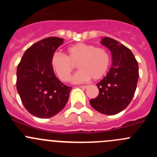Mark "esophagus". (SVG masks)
<instances>
[{
  "label": "esophagus",
  "mask_w": 157,
  "mask_h": 157,
  "mask_svg": "<svg viewBox=\"0 0 157 157\" xmlns=\"http://www.w3.org/2000/svg\"><path fill=\"white\" fill-rule=\"evenodd\" d=\"M80 87L82 89H86L88 86H80Z\"/></svg>",
  "instance_id": "esophagus-1"
}]
</instances>
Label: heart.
<instances>
[{
    "instance_id": "b5f03b06",
    "label": "heart",
    "mask_w": 157,
    "mask_h": 157,
    "mask_svg": "<svg viewBox=\"0 0 157 157\" xmlns=\"http://www.w3.org/2000/svg\"><path fill=\"white\" fill-rule=\"evenodd\" d=\"M109 52L104 48L86 43H77L67 48V55L56 52L51 58V65L62 82H68L75 65L80 69L73 78L74 82L91 79L99 80L106 75L110 66Z\"/></svg>"
}]
</instances>
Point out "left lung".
<instances>
[{"label": "left lung", "mask_w": 157, "mask_h": 157, "mask_svg": "<svg viewBox=\"0 0 157 157\" xmlns=\"http://www.w3.org/2000/svg\"><path fill=\"white\" fill-rule=\"evenodd\" d=\"M101 43L112 52V66L97 84L99 94L90 103L98 112L112 116L124 110L132 100L139 77L138 64L132 52L116 40L105 37Z\"/></svg>", "instance_id": "left-lung-1"}]
</instances>
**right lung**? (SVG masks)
Segmentation results:
<instances>
[{
  "label": "right lung",
  "instance_id": "obj_1",
  "mask_svg": "<svg viewBox=\"0 0 157 157\" xmlns=\"http://www.w3.org/2000/svg\"><path fill=\"white\" fill-rule=\"evenodd\" d=\"M63 38L49 37L26 50L17 67L16 88L25 109L37 118L47 119L63 109L72 87L55 75L51 58Z\"/></svg>",
  "mask_w": 157,
  "mask_h": 157
}]
</instances>
